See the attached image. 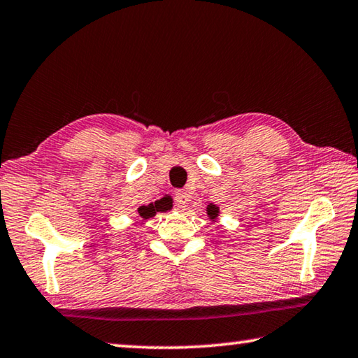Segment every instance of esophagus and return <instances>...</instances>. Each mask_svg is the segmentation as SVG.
Returning <instances> with one entry per match:
<instances>
[{"label":"esophagus","instance_id":"esophagus-1","mask_svg":"<svg viewBox=\"0 0 358 358\" xmlns=\"http://www.w3.org/2000/svg\"><path fill=\"white\" fill-rule=\"evenodd\" d=\"M187 202H189V194L183 189H178L175 192V203H177L178 208H185Z\"/></svg>","mask_w":358,"mask_h":358}]
</instances>
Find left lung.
Returning <instances> with one entry per match:
<instances>
[{
  "label": "left lung",
  "instance_id": "left-lung-1",
  "mask_svg": "<svg viewBox=\"0 0 358 358\" xmlns=\"http://www.w3.org/2000/svg\"><path fill=\"white\" fill-rule=\"evenodd\" d=\"M207 215H208V217L210 220H216L217 217V215H220V208L216 207V205H213V203H210L208 207H207Z\"/></svg>",
  "mask_w": 358,
  "mask_h": 358
}]
</instances>
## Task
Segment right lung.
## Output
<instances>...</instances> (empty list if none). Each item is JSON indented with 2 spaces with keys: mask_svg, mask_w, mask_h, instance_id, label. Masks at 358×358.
<instances>
[{
  "mask_svg": "<svg viewBox=\"0 0 358 358\" xmlns=\"http://www.w3.org/2000/svg\"><path fill=\"white\" fill-rule=\"evenodd\" d=\"M166 202L164 201H156L155 203H148V205H143V207H138V215L143 220H150V217H153L157 211H166Z\"/></svg>",
  "mask_w": 358,
  "mask_h": 358,
  "instance_id": "add662e5",
  "label": "right lung"
}]
</instances>
